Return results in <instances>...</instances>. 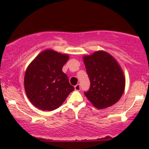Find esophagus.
Segmentation results:
<instances>
[{"label":"esophagus","instance_id":"1","mask_svg":"<svg viewBox=\"0 0 149 149\" xmlns=\"http://www.w3.org/2000/svg\"><path fill=\"white\" fill-rule=\"evenodd\" d=\"M74 89L76 91H80L81 90V85L80 84H77L74 86Z\"/></svg>","mask_w":149,"mask_h":149}]
</instances>
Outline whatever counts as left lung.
<instances>
[{
  "label": "left lung",
  "instance_id": "8db88e82",
  "mask_svg": "<svg viewBox=\"0 0 149 149\" xmlns=\"http://www.w3.org/2000/svg\"><path fill=\"white\" fill-rule=\"evenodd\" d=\"M90 80L85 96L95 108L103 109L117 103L123 95L125 79L117 60L104 51L83 57Z\"/></svg>",
  "mask_w": 149,
  "mask_h": 149
}]
</instances>
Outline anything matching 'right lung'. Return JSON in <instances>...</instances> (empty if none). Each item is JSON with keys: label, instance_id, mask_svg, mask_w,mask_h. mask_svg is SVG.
Wrapping results in <instances>:
<instances>
[{"label": "right lung", "instance_id": "add662e5", "mask_svg": "<svg viewBox=\"0 0 149 149\" xmlns=\"http://www.w3.org/2000/svg\"><path fill=\"white\" fill-rule=\"evenodd\" d=\"M68 59V55L48 49L28 65L24 76V88L34 107L44 111H54L74 90L62 71Z\"/></svg>", "mask_w": 149, "mask_h": 149}]
</instances>
